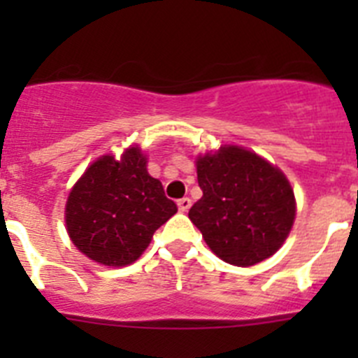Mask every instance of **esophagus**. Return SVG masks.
Returning a JSON list of instances; mask_svg holds the SVG:
<instances>
[{
	"instance_id": "obj_1",
	"label": "esophagus",
	"mask_w": 358,
	"mask_h": 358,
	"mask_svg": "<svg viewBox=\"0 0 358 358\" xmlns=\"http://www.w3.org/2000/svg\"><path fill=\"white\" fill-rule=\"evenodd\" d=\"M189 206H192V199L182 197L177 201V208H179V211H181V213H186V211L189 210Z\"/></svg>"
}]
</instances>
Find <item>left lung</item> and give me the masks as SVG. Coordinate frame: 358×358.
I'll return each mask as SVG.
<instances>
[{"label": "left lung", "instance_id": "left-lung-1", "mask_svg": "<svg viewBox=\"0 0 358 358\" xmlns=\"http://www.w3.org/2000/svg\"><path fill=\"white\" fill-rule=\"evenodd\" d=\"M202 197L189 208L208 248L224 262L249 267L283 245L296 199L280 169L236 145L197 157Z\"/></svg>", "mask_w": 358, "mask_h": 358}]
</instances>
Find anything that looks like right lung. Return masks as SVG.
<instances>
[{"label": "right lung", "mask_w": 358, "mask_h": 358, "mask_svg": "<svg viewBox=\"0 0 358 358\" xmlns=\"http://www.w3.org/2000/svg\"><path fill=\"white\" fill-rule=\"evenodd\" d=\"M177 213L159 179L147 172V157L129 147L122 159L102 156L69 192L66 227L87 258L125 267L148 248L152 235Z\"/></svg>", "instance_id": "1"}]
</instances>
